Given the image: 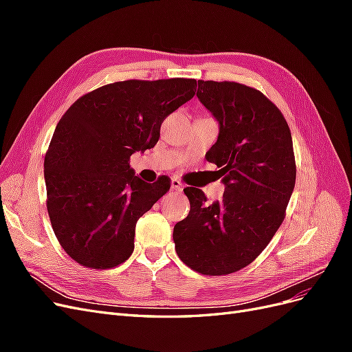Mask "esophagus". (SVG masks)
Segmentation results:
<instances>
[{"label":"esophagus","instance_id":"34e87169","mask_svg":"<svg viewBox=\"0 0 352 352\" xmlns=\"http://www.w3.org/2000/svg\"><path fill=\"white\" fill-rule=\"evenodd\" d=\"M170 185H172V189L173 190H176L177 194H180L184 190V185H182V182H180L179 179H176V177H173L172 180H170Z\"/></svg>","mask_w":352,"mask_h":352}]
</instances>
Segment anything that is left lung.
<instances>
[{"label": "left lung", "instance_id": "left-lung-1", "mask_svg": "<svg viewBox=\"0 0 352 352\" xmlns=\"http://www.w3.org/2000/svg\"><path fill=\"white\" fill-rule=\"evenodd\" d=\"M197 97L219 122L206 157L220 167L225 195L206 204L201 189L185 188L190 210L176 223L173 241L188 267L221 276L252 263L278 232L295 186V155L283 114L260 91L198 80Z\"/></svg>", "mask_w": 352, "mask_h": 352}]
</instances>
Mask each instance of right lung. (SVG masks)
<instances>
[{
    "label": "right lung",
    "instance_id": "obj_1",
    "mask_svg": "<svg viewBox=\"0 0 352 352\" xmlns=\"http://www.w3.org/2000/svg\"><path fill=\"white\" fill-rule=\"evenodd\" d=\"M195 79L123 80L85 94L63 114L44 162L52 230L70 257L111 269L133 252L135 226L170 189L135 176L131 155L153 148L168 114L194 97Z\"/></svg>",
    "mask_w": 352,
    "mask_h": 352
}]
</instances>
